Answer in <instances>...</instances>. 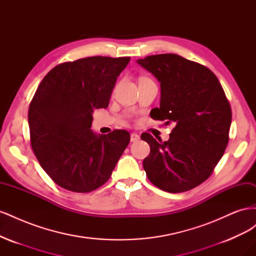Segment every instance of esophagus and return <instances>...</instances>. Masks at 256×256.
Masks as SVG:
<instances>
[{
  "label": "esophagus",
  "mask_w": 256,
  "mask_h": 256,
  "mask_svg": "<svg viewBox=\"0 0 256 256\" xmlns=\"http://www.w3.org/2000/svg\"><path fill=\"white\" fill-rule=\"evenodd\" d=\"M130 141L131 142H138V141H140V136H138V134H136V132H132L130 134Z\"/></svg>",
  "instance_id": "34e87169"
}]
</instances>
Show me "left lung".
<instances>
[{"instance_id": "1", "label": "left lung", "mask_w": 256, "mask_h": 256, "mask_svg": "<svg viewBox=\"0 0 256 256\" xmlns=\"http://www.w3.org/2000/svg\"><path fill=\"white\" fill-rule=\"evenodd\" d=\"M138 63L160 82V108L150 118L174 125L164 142L141 136L150 146L143 160L146 175L164 191L191 190L212 174L228 146L232 109L226 92L210 69L177 54H156Z\"/></svg>"}]
</instances>
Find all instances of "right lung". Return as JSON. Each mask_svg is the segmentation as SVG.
Wrapping results in <instances>:
<instances>
[{"label": "right lung", "mask_w": 256, "mask_h": 256, "mask_svg": "<svg viewBox=\"0 0 256 256\" xmlns=\"http://www.w3.org/2000/svg\"><path fill=\"white\" fill-rule=\"evenodd\" d=\"M130 58L90 56L56 65L28 108L30 141L51 180L66 190L94 191L106 184L130 142L126 130L96 136L92 112L109 106Z\"/></svg>", "instance_id": "right-lung-1"}]
</instances>
